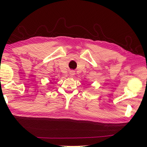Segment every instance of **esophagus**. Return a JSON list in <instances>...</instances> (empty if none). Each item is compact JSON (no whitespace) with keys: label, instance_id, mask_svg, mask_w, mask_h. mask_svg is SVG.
Segmentation results:
<instances>
[{"label":"esophagus","instance_id":"esophagus-1","mask_svg":"<svg viewBox=\"0 0 147 147\" xmlns=\"http://www.w3.org/2000/svg\"><path fill=\"white\" fill-rule=\"evenodd\" d=\"M70 74H71V76H73L74 74V71H71Z\"/></svg>","mask_w":147,"mask_h":147}]
</instances>
